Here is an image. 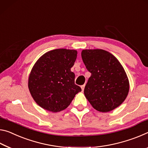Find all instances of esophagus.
I'll return each instance as SVG.
<instances>
[{
  "instance_id": "esophagus-1",
  "label": "esophagus",
  "mask_w": 148,
  "mask_h": 148,
  "mask_svg": "<svg viewBox=\"0 0 148 148\" xmlns=\"http://www.w3.org/2000/svg\"><path fill=\"white\" fill-rule=\"evenodd\" d=\"M84 86H85V85H84V84H83V85H82L81 87V89H82V91H83L84 90Z\"/></svg>"
}]
</instances>
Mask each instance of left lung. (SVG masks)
I'll return each instance as SVG.
<instances>
[{"label":"left lung","instance_id":"8db88e82","mask_svg":"<svg viewBox=\"0 0 148 148\" xmlns=\"http://www.w3.org/2000/svg\"><path fill=\"white\" fill-rule=\"evenodd\" d=\"M81 56L91 73L84 93L92 106L103 113L119 106L129 91V79L122 65L114 56L101 49L83 50Z\"/></svg>","mask_w":148,"mask_h":148}]
</instances>
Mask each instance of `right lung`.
Listing matches in <instances>:
<instances>
[{
    "instance_id": "1",
    "label": "right lung",
    "mask_w": 148,
    "mask_h": 148,
    "mask_svg": "<svg viewBox=\"0 0 148 148\" xmlns=\"http://www.w3.org/2000/svg\"><path fill=\"white\" fill-rule=\"evenodd\" d=\"M77 56V50L56 49L45 53L34 65L28 87L41 108L59 112L68 107L81 91V87L75 84V74L71 71Z\"/></svg>"
}]
</instances>
